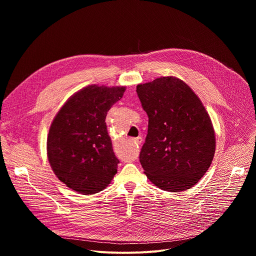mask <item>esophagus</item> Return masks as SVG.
Wrapping results in <instances>:
<instances>
[{"label": "esophagus", "instance_id": "esophagus-1", "mask_svg": "<svg viewBox=\"0 0 256 256\" xmlns=\"http://www.w3.org/2000/svg\"><path fill=\"white\" fill-rule=\"evenodd\" d=\"M132 142L138 146H140V144L142 142V138H132Z\"/></svg>", "mask_w": 256, "mask_h": 256}]
</instances>
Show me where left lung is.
Listing matches in <instances>:
<instances>
[{
  "instance_id": "8db88e82",
  "label": "left lung",
  "mask_w": 256,
  "mask_h": 256,
  "mask_svg": "<svg viewBox=\"0 0 256 256\" xmlns=\"http://www.w3.org/2000/svg\"><path fill=\"white\" fill-rule=\"evenodd\" d=\"M149 118L140 162L149 180L163 190H190L210 168L214 132L200 98L184 81L161 77L136 86Z\"/></svg>"
}]
</instances>
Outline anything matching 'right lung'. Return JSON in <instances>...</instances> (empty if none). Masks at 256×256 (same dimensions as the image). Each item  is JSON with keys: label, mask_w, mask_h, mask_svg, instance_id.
<instances>
[{"label": "right lung", "mask_w": 256, "mask_h": 256, "mask_svg": "<svg viewBox=\"0 0 256 256\" xmlns=\"http://www.w3.org/2000/svg\"><path fill=\"white\" fill-rule=\"evenodd\" d=\"M126 87L89 85L72 95L56 116L48 136V157L56 177L70 190L93 194L118 172L105 118Z\"/></svg>", "instance_id": "add662e5"}]
</instances>
